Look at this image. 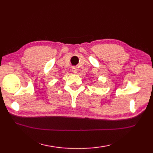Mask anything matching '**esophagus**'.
<instances>
[{"label": "esophagus", "mask_w": 153, "mask_h": 153, "mask_svg": "<svg viewBox=\"0 0 153 153\" xmlns=\"http://www.w3.org/2000/svg\"><path fill=\"white\" fill-rule=\"evenodd\" d=\"M71 71H72L73 73L76 74L77 72V68L76 66H73L72 68H71Z\"/></svg>", "instance_id": "34e87169"}]
</instances>
